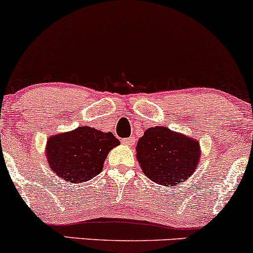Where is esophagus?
Returning a JSON list of instances; mask_svg holds the SVG:
<instances>
[{
    "mask_svg": "<svg viewBox=\"0 0 253 253\" xmlns=\"http://www.w3.org/2000/svg\"><path fill=\"white\" fill-rule=\"evenodd\" d=\"M121 143H123L124 145H127V146H130V145H133L135 143V139L133 138V136H130V138L123 139V140H121Z\"/></svg>",
    "mask_w": 253,
    "mask_h": 253,
    "instance_id": "esophagus-1",
    "label": "esophagus"
}]
</instances>
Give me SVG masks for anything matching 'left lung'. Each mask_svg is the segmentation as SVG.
I'll list each match as a JSON object with an SVG mask.
<instances>
[{
  "instance_id": "obj_1",
  "label": "left lung",
  "mask_w": 253,
  "mask_h": 253,
  "mask_svg": "<svg viewBox=\"0 0 253 253\" xmlns=\"http://www.w3.org/2000/svg\"><path fill=\"white\" fill-rule=\"evenodd\" d=\"M141 170L157 184L175 187L195 172L201 158L196 139L164 126L150 127L136 144Z\"/></svg>"
}]
</instances>
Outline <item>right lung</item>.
Returning a JSON list of instances; mask_svg holds the SVG:
<instances>
[{
  "mask_svg": "<svg viewBox=\"0 0 253 253\" xmlns=\"http://www.w3.org/2000/svg\"><path fill=\"white\" fill-rule=\"evenodd\" d=\"M120 145L113 133H103L82 126L51 135L46 144V157L51 170L66 182L82 183L97 176L109 151Z\"/></svg>",
  "mask_w": 253,
  "mask_h": 253,
  "instance_id": "obj_1",
  "label": "right lung"
}]
</instances>
